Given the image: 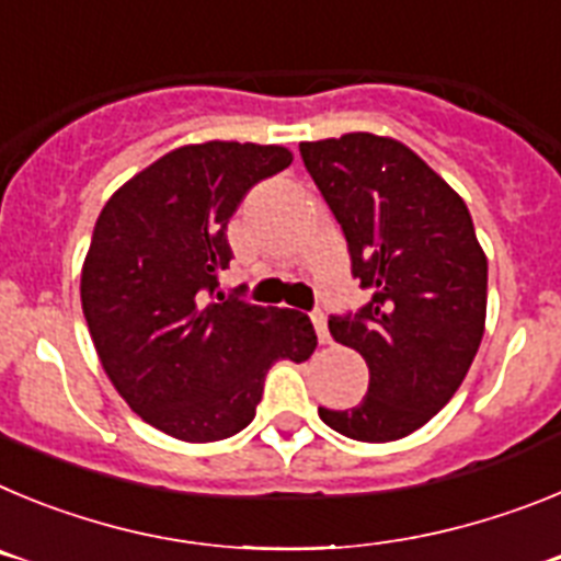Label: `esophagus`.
I'll return each instance as SVG.
<instances>
[{"label":"esophagus","instance_id":"obj_1","mask_svg":"<svg viewBox=\"0 0 561 561\" xmlns=\"http://www.w3.org/2000/svg\"><path fill=\"white\" fill-rule=\"evenodd\" d=\"M311 323H314L317 340L323 342V345H329L331 334H329V325H325V314H323V311H314V314H311Z\"/></svg>","mask_w":561,"mask_h":561}]
</instances>
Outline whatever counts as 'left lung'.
I'll return each mask as SVG.
<instances>
[{"instance_id":"left-lung-1","label":"left lung","mask_w":561,"mask_h":561,"mask_svg":"<svg viewBox=\"0 0 561 561\" xmlns=\"http://www.w3.org/2000/svg\"><path fill=\"white\" fill-rule=\"evenodd\" d=\"M300 157L345 232L351 272L374 291L356 314L329 320L331 336L368 362V396L320 408V419L354 440H399L453 399L483 340L489 264L472 216L393 137L300 142Z\"/></svg>"}]
</instances>
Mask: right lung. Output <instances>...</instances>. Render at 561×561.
Returning a JSON list of instances; mask_svg holds the SVG:
<instances>
[{
	"label": "right lung",
	"mask_w": 561,
	"mask_h": 561,
	"mask_svg": "<svg viewBox=\"0 0 561 561\" xmlns=\"http://www.w3.org/2000/svg\"><path fill=\"white\" fill-rule=\"evenodd\" d=\"M291 165L284 146H182L114 191L81 272V306L101 365L128 408L187 444L255 419L277 359L306 362L314 325L295 309L225 297L227 221L252 185Z\"/></svg>",
	"instance_id": "1"
}]
</instances>
